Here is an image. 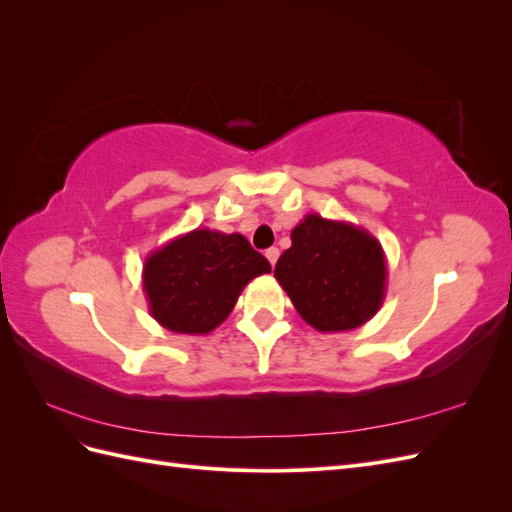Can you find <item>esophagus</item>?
Wrapping results in <instances>:
<instances>
[{
	"label": "esophagus",
	"mask_w": 512,
	"mask_h": 512,
	"mask_svg": "<svg viewBox=\"0 0 512 512\" xmlns=\"http://www.w3.org/2000/svg\"><path fill=\"white\" fill-rule=\"evenodd\" d=\"M265 256H267V260L271 262V265L275 267V262H277V258H280V250H277V247H269V250L265 252Z\"/></svg>",
	"instance_id": "esophagus-1"
}]
</instances>
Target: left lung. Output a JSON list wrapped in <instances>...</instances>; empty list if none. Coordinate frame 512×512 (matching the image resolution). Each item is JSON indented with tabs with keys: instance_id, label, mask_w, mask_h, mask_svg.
I'll use <instances>...</instances> for the list:
<instances>
[{
	"instance_id": "8db88e82",
	"label": "left lung",
	"mask_w": 512,
	"mask_h": 512,
	"mask_svg": "<svg viewBox=\"0 0 512 512\" xmlns=\"http://www.w3.org/2000/svg\"><path fill=\"white\" fill-rule=\"evenodd\" d=\"M290 239L275 265V280L309 327L342 333L378 314L389 269L371 232L309 213L292 228Z\"/></svg>"
}]
</instances>
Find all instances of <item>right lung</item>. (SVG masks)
Wrapping results in <instances>:
<instances>
[{"label":"right lung","mask_w":512,"mask_h":512,"mask_svg":"<svg viewBox=\"0 0 512 512\" xmlns=\"http://www.w3.org/2000/svg\"><path fill=\"white\" fill-rule=\"evenodd\" d=\"M265 273L269 260L239 232L194 228L147 256L143 290L160 327L207 335L228 318L243 288Z\"/></svg>","instance_id":"1"}]
</instances>
